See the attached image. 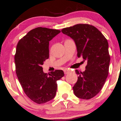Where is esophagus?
Returning a JSON list of instances; mask_svg holds the SVG:
<instances>
[{
  "label": "esophagus",
  "mask_w": 121,
  "mask_h": 121,
  "mask_svg": "<svg viewBox=\"0 0 121 121\" xmlns=\"http://www.w3.org/2000/svg\"><path fill=\"white\" fill-rule=\"evenodd\" d=\"M69 71H69V69H67V68H65V69H64V74H68V73H69Z\"/></svg>",
  "instance_id": "esophagus-1"
}]
</instances>
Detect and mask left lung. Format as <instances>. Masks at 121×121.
Returning <instances> with one entry per match:
<instances>
[{
    "instance_id": "8db88e82",
    "label": "left lung",
    "mask_w": 121,
    "mask_h": 121,
    "mask_svg": "<svg viewBox=\"0 0 121 121\" xmlns=\"http://www.w3.org/2000/svg\"><path fill=\"white\" fill-rule=\"evenodd\" d=\"M61 31L74 40L78 57L87 61L85 71L75 70L78 77L73 88L78 98L90 99L99 92L108 77L110 62L108 41L98 29L88 24H75Z\"/></svg>"
}]
</instances>
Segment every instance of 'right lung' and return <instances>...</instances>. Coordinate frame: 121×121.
Masks as SVG:
<instances>
[{"label":"right lung","instance_id":"obj_1","mask_svg":"<svg viewBox=\"0 0 121 121\" xmlns=\"http://www.w3.org/2000/svg\"><path fill=\"white\" fill-rule=\"evenodd\" d=\"M60 30L35 28L18 42L14 55L16 73L24 93L31 101L41 104L54 98L57 81L64 75L63 70L44 73L42 65L49 57V41Z\"/></svg>","mask_w":121,"mask_h":121}]
</instances>
